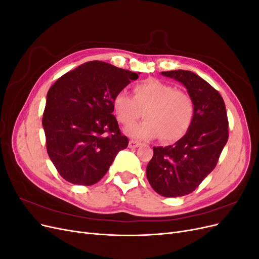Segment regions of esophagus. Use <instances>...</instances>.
I'll list each match as a JSON object with an SVG mask.
<instances>
[{
    "label": "esophagus",
    "mask_w": 259,
    "mask_h": 259,
    "mask_svg": "<svg viewBox=\"0 0 259 259\" xmlns=\"http://www.w3.org/2000/svg\"><path fill=\"white\" fill-rule=\"evenodd\" d=\"M140 144L139 142H137V140H130V144H128V147L130 148H137V147H139Z\"/></svg>",
    "instance_id": "esophagus-1"
}]
</instances>
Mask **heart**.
Returning <instances> with one entry per match:
<instances>
[{"mask_svg": "<svg viewBox=\"0 0 259 259\" xmlns=\"http://www.w3.org/2000/svg\"><path fill=\"white\" fill-rule=\"evenodd\" d=\"M134 96L119 92L112 101L116 119L130 125L141 116L146 120L125 128L136 139H154L161 136L164 143L182 138L193 120L194 104L189 94L156 79H148L134 86Z\"/></svg>", "mask_w": 259, "mask_h": 259, "instance_id": "b5f03b06", "label": "heart"}]
</instances>
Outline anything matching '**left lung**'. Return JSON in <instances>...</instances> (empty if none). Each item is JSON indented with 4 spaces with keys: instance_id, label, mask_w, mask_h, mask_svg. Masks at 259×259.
<instances>
[{
    "instance_id": "8db88e82",
    "label": "left lung",
    "mask_w": 259,
    "mask_h": 259,
    "mask_svg": "<svg viewBox=\"0 0 259 259\" xmlns=\"http://www.w3.org/2000/svg\"><path fill=\"white\" fill-rule=\"evenodd\" d=\"M162 74L186 86L194 114L189 130L178 142L153 147L146 174L155 192L167 198L183 197L197 189L215 168L229 137V123L221 94L198 74L186 70Z\"/></svg>"
}]
</instances>
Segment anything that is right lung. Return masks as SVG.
<instances>
[{
    "mask_svg": "<svg viewBox=\"0 0 259 259\" xmlns=\"http://www.w3.org/2000/svg\"><path fill=\"white\" fill-rule=\"evenodd\" d=\"M138 73L104 61L71 70L49 90L42 124L46 150L60 176L91 186L105 176L115 155L128 145L112 114L117 93Z\"/></svg>",
    "mask_w": 259,
    "mask_h": 259,
    "instance_id": "right-lung-1",
    "label": "right lung"
}]
</instances>
